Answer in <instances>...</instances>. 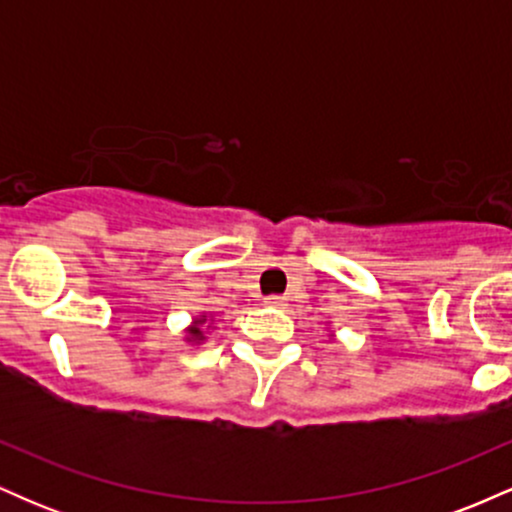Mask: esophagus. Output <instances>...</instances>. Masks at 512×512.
<instances>
[{
    "label": "esophagus",
    "instance_id": "34e87169",
    "mask_svg": "<svg viewBox=\"0 0 512 512\" xmlns=\"http://www.w3.org/2000/svg\"><path fill=\"white\" fill-rule=\"evenodd\" d=\"M264 305H269V308H286V296H269L264 298Z\"/></svg>",
    "mask_w": 512,
    "mask_h": 512
}]
</instances>
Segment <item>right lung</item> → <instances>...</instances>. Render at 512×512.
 Returning <instances> with one entry per match:
<instances>
[{"instance_id":"right-lung-1","label":"right lung","mask_w":512,"mask_h":512,"mask_svg":"<svg viewBox=\"0 0 512 512\" xmlns=\"http://www.w3.org/2000/svg\"><path fill=\"white\" fill-rule=\"evenodd\" d=\"M209 322V327L214 325V317H209V315H199V317H195V320H192V325L187 327V337H185V342H190V344H202L204 339V325H207Z\"/></svg>"}]
</instances>
